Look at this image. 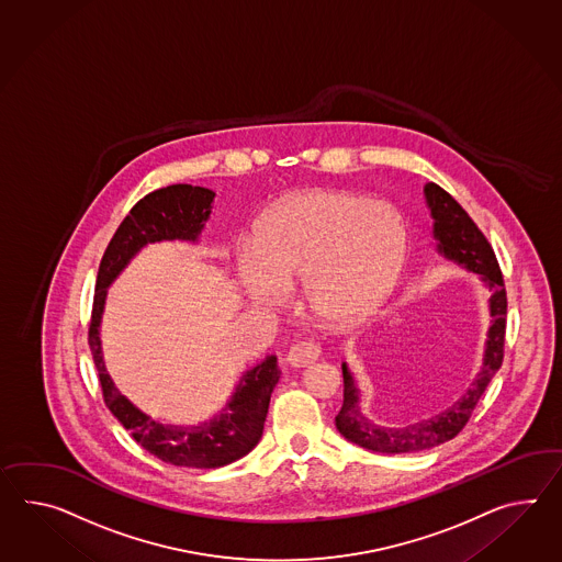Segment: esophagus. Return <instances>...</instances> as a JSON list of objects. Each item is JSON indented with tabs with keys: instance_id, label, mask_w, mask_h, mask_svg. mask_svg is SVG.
Segmentation results:
<instances>
[{
	"instance_id": "1",
	"label": "esophagus",
	"mask_w": 562,
	"mask_h": 562,
	"mask_svg": "<svg viewBox=\"0 0 562 562\" xmlns=\"http://www.w3.org/2000/svg\"><path fill=\"white\" fill-rule=\"evenodd\" d=\"M321 357V347L313 341L296 342L290 351H288V363L292 368H304L315 363L316 359Z\"/></svg>"
}]
</instances>
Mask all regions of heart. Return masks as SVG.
Masks as SVG:
<instances>
[{
  "label": "heart",
  "mask_w": 562,
  "mask_h": 562,
  "mask_svg": "<svg viewBox=\"0 0 562 562\" xmlns=\"http://www.w3.org/2000/svg\"><path fill=\"white\" fill-rule=\"evenodd\" d=\"M406 229L396 206L347 191L288 196L237 249L247 296L278 308L306 282L311 311L327 321L370 315L396 284Z\"/></svg>",
  "instance_id": "obj_1"
}]
</instances>
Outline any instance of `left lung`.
Listing matches in <instances>:
<instances>
[{
    "label": "left lung",
    "instance_id": "obj_1",
    "mask_svg": "<svg viewBox=\"0 0 562 562\" xmlns=\"http://www.w3.org/2000/svg\"><path fill=\"white\" fill-rule=\"evenodd\" d=\"M425 196L426 205L435 220L432 233L438 241V254L480 274L481 280L492 290L493 294L490 299L492 327L485 341L483 366L465 394L457 402H452L447 411L438 412L437 416L420 420L416 425L404 426V428H383V426L373 425L370 418L361 414L359 390L353 382L351 371L347 370V363H342L345 390H342L341 412L335 416V425L342 437L370 451L390 452V454L425 451L457 437L465 428L487 383L492 382L495 371L502 368V361H504L507 296L504 276L493 254V247L475 225V221L469 217L465 209L459 205L445 189H440L435 182H428L425 187Z\"/></svg>",
    "mask_w": 562,
    "mask_h": 562
}]
</instances>
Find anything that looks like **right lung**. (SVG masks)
Segmentation results:
<instances>
[{
  "instance_id": "1",
  "label": "right lung",
  "mask_w": 562,
  "mask_h": 562,
  "mask_svg": "<svg viewBox=\"0 0 562 562\" xmlns=\"http://www.w3.org/2000/svg\"><path fill=\"white\" fill-rule=\"evenodd\" d=\"M215 192L170 184L146 194L132 206L105 249L97 272L93 313L89 325V347L95 361L97 375L105 406L132 432L146 451L160 461L177 467L217 469L246 457L263 432L270 396L280 380L274 356L247 370L237 383L232 400L211 420L196 426L160 425L137 411L136 406L113 385L103 363L99 325L111 282L120 276L137 251L156 241H196L213 209Z\"/></svg>"
}]
</instances>
